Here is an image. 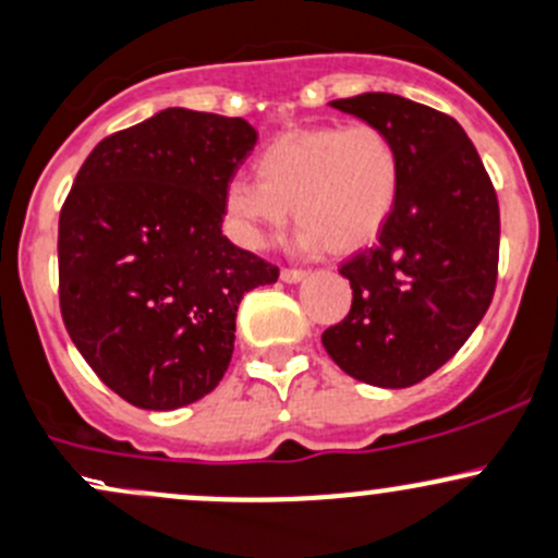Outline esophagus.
<instances>
[{
  "label": "esophagus",
  "mask_w": 558,
  "mask_h": 558,
  "mask_svg": "<svg viewBox=\"0 0 558 558\" xmlns=\"http://www.w3.org/2000/svg\"><path fill=\"white\" fill-rule=\"evenodd\" d=\"M306 277L308 274L301 271V268H284L281 271V281H287V284H298V281H303Z\"/></svg>",
  "instance_id": "esophagus-1"
}]
</instances>
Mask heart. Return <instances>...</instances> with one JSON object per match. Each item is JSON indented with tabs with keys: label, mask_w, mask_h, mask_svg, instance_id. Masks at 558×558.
<instances>
[{
	"label": "heart",
	"mask_w": 558,
	"mask_h": 558,
	"mask_svg": "<svg viewBox=\"0 0 558 558\" xmlns=\"http://www.w3.org/2000/svg\"><path fill=\"white\" fill-rule=\"evenodd\" d=\"M255 175L230 179L222 192L225 217L241 244L266 246L292 208L303 250L325 244L350 255L372 244L393 217L401 157L379 126L323 124L268 143L255 159Z\"/></svg>",
	"instance_id": "b5f03b06"
}]
</instances>
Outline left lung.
Segmentation results:
<instances>
[{
    "label": "left lung",
    "mask_w": 558,
    "mask_h": 558,
    "mask_svg": "<svg viewBox=\"0 0 558 558\" xmlns=\"http://www.w3.org/2000/svg\"><path fill=\"white\" fill-rule=\"evenodd\" d=\"M330 108L388 132L401 157L393 217L341 266L352 308L323 333L336 366L374 388H410L448 363L488 312L499 203L477 148L450 116L366 92Z\"/></svg>",
    "instance_id": "obj_1"
}]
</instances>
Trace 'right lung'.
Wrapping results in <instances>:
<instances>
[{
	"label": "right lung",
	"instance_id": "add662e5",
	"mask_svg": "<svg viewBox=\"0 0 558 558\" xmlns=\"http://www.w3.org/2000/svg\"><path fill=\"white\" fill-rule=\"evenodd\" d=\"M250 121L165 108L105 137L59 217V303L113 393L168 412L211 393L241 298L279 268L222 233V192L255 148Z\"/></svg>",
	"mask_w": 558,
	"mask_h": 558
}]
</instances>
